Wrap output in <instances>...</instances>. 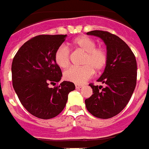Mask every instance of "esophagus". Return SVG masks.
<instances>
[{"instance_id": "esophagus-1", "label": "esophagus", "mask_w": 149, "mask_h": 149, "mask_svg": "<svg viewBox=\"0 0 149 149\" xmlns=\"http://www.w3.org/2000/svg\"><path fill=\"white\" fill-rule=\"evenodd\" d=\"M82 87H83L82 84H75V88H82Z\"/></svg>"}]
</instances>
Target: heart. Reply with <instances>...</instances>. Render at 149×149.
<instances>
[{
    "label": "heart",
    "instance_id": "heart-1",
    "mask_svg": "<svg viewBox=\"0 0 149 149\" xmlns=\"http://www.w3.org/2000/svg\"><path fill=\"white\" fill-rule=\"evenodd\" d=\"M71 46L84 52L80 67L70 68L64 73V79L74 84H82L93 76L94 70H104L108 61L107 49L96 46V42L88 36H80L74 39ZM54 61L59 67L66 69L70 63V52L65 46H61L54 54Z\"/></svg>",
    "mask_w": 149,
    "mask_h": 149
}]
</instances>
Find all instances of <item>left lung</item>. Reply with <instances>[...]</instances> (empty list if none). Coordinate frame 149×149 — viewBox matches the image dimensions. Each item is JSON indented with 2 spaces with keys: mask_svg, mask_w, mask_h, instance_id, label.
I'll return each mask as SVG.
<instances>
[{
  "mask_svg": "<svg viewBox=\"0 0 149 149\" xmlns=\"http://www.w3.org/2000/svg\"><path fill=\"white\" fill-rule=\"evenodd\" d=\"M87 34L99 37L104 41L108 61L104 72L97 79L104 87L90 84L93 94L85 100V106L97 118H111L126 107L135 88L136 59L128 45L116 35L102 30L88 32Z\"/></svg>",
  "mask_w": 149,
  "mask_h": 149,
  "instance_id": "8db88e82",
  "label": "left lung"
}]
</instances>
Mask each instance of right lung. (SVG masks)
I'll list each match as a JSON object with an SVG mask.
<instances>
[{
    "label": "right lung",
    "instance_id": "obj_1",
    "mask_svg": "<svg viewBox=\"0 0 149 149\" xmlns=\"http://www.w3.org/2000/svg\"><path fill=\"white\" fill-rule=\"evenodd\" d=\"M66 35H38L19 49L11 65L12 84L21 104L30 114L40 119H51L65 108L74 83L61 82V70L54 61L56 49Z\"/></svg>",
    "mask_w": 149,
    "mask_h": 149
}]
</instances>
